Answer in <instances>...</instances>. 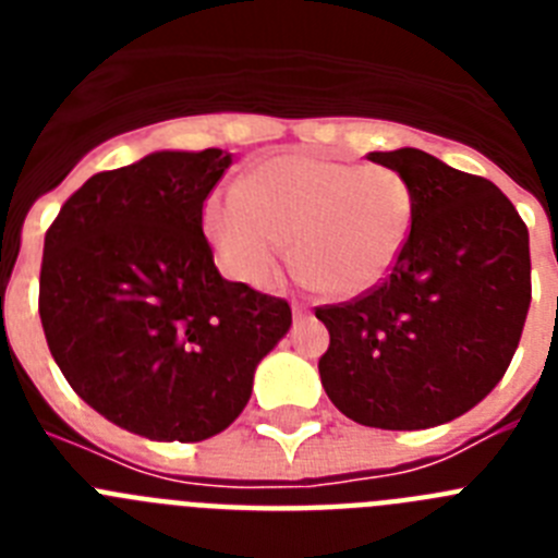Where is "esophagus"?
<instances>
[{"mask_svg": "<svg viewBox=\"0 0 558 558\" xmlns=\"http://www.w3.org/2000/svg\"><path fill=\"white\" fill-rule=\"evenodd\" d=\"M304 313H307V307H302V304H295V302H293V315H295V318H302Z\"/></svg>", "mask_w": 558, "mask_h": 558, "instance_id": "34e87169", "label": "esophagus"}]
</instances>
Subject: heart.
Returning a JSON list of instances; mask_svg holds the SVG:
<instances>
[{
	"label": "heart",
	"mask_w": 558,
	"mask_h": 558,
	"mask_svg": "<svg viewBox=\"0 0 558 558\" xmlns=\"http://www.w3.org/2000/svg\"><path fill=\"white\" fill-rule=\"evenodd\" d=\"M413 223L416 192L397 170L304 153L254 167L240 192H220L204 211L206 236L231 279L268 284L293 240L304 279L338 299L386 282Z\"/></svg>",
	"instance_id": "b5f03b06"
}]
</instances>
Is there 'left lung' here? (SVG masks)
<instances>
[{"label": "left lung", "mask_w": 558, "mask_h": 558, "mask_svg": "<svg viewBox=\"0 0 558 558\" xmlns=\"http://www.w3.org/2000/svg\"><path fill=\"white\" fill-rule=\"evenodd\" d=\"M416 192L411 243L383 284L315 307L318 360L343 416L425 430L475 408L509 368L531 304L529 229L492 181L416 147L368 153Z\"/></svg>", "instance_id": "obj_1"}]
</instances>
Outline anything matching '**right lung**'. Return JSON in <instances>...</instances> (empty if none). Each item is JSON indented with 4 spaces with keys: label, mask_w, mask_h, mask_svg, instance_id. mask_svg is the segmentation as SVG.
I'll use <instances>...</instances> for the list:
<instances>
[{
    "label": "right lung",
    "mask_w": 558,
    "mask_h": 558,
    "mask_svg": "<svg viewBox=\"0 0 558 558\" xmlns=\"http://www.w3.org/2000/svg\"><path fill=\"white\" fill-rule=\"evenodd\" d=\"M231 156L161 150L97 172L44 236L38 313L72 391L122 430L204 441L243 413L290 304L226 282L204 201Z\"/></svg>",
    "instance_id": "right-lung-1"
}]
</instances>
